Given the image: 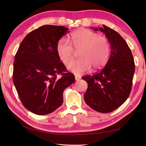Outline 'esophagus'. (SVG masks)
<instances>
[{
	"instance_id": "esophagus-1",
	"label": "esophagus",
	"mask_w": 146,
	"mask_h": 146,
	"mask_svg": "<svg viewBox=\"0 0 146 146\" xmlns=\"http://www.w3.org/2000/svg\"><path fill=\"white\" fill-rule=\"evenodd\" d=\"M75 79H76V81H78L80 79V77L78 76H75Z\"/></svg>"
}]
</instances>
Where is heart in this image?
<instances>
[{"mask_svg":"<svg viewBox=\"0 0 146 146\" xmlns=\"http://www.w3.org/2000/svg\"><path fill=\"white\" fill-rule=\"evenodd\" d=\"M69 41L60 39L56 44V52L61 62L65 65L69 64L68 69L70 72L82 74L88 72L91 66L99 69L107 63L110 44L105 36L88 29H79L70 33ZM74 48L80 50V58L71 63L74 58Z\"/></svg>","mask_w":146,"mask_h":146,"instance_id":"b5f03b06","label":"heart"}]
</instances>
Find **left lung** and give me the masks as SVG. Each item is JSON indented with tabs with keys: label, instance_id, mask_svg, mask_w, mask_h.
Wrapping results in <instances>:
<instances>
[{
	"label": "left lung",
	"instance_id": "left-lung-1",
	"mask_svg": "<svg viewBox=\"0 0 146 146\" xmlns=\"http://www.w3.org/2000/svg\"><path fill=\"white\" fill-rule=\"evenodd\" d=\"M92 28L105 33L111 45V54L99 72L82 78L88 83L84 94L86 104L95 111L110 113L120 107L130 94L135 65L127 43L115 30L103 25Z\"/></svg>",
	"mask_w": 146,
	"mask_h": 146
}]
</instances>
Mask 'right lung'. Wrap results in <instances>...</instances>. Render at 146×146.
I'll list each match as a JSON object with an SVG mask.
<instances>
[{
  "label": "right lung",
  "mask_w": 146,
  "mask_h": 146,
  "mask_svg": "<svg viewBox=\"0 0 146 146\" xmlns=\"http://www.w3.org/2000/svg\"><path fill=\"white\" fill-rule=\"evenodd\" d=\"M67 33L63 26L42 25L24 38L16 54L13 83L24 107L38 115L60 107L64 90L75 82L56 52L57 42Z\"/></svg>",
  "instance_id": "add662e5"
}]
</instances>
